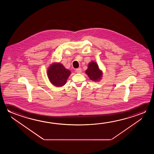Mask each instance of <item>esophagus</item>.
I'll return each mask as SVG.
<instances>
[{
    "instance_id": "34e87169",
    "label": "esophagus",
    "mask_w": 154,
    "mask_h": 154,
    "mask_svg": "<svg viewBox=\"0 0 154 154\" xmlns=\"http://www.w3.org/2000/svg\"><path fill=\"white\" fill-rule=\"evenodd\" d=\"M76 72L77 73H81V72H82V69H81V68L77 69L76 70Z\"/></svg>"
}]
</instances>
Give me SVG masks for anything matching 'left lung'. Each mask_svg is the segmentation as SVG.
Instances as JSON below:
<instances>
[{
  "label": "left lung",
  "instance_id": "8db88e82",
  "mask_svg": "<svg viewBox=\"0 0 154 154\" xmlns=\"http://www.w3.org/2000/svg\"><path fill=\"white\" fill-rule=\"evenodd\" d=\"M86 73L92 81H97L101 78L102 73L99 69L98 66L95 62H92L88 64V69L86 70Z\"/></svg>",
  "mask_w": 154,
  "mask_h": 154
}]
</instances>
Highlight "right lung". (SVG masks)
<instances>
[{
	"mask_svg": "<svg viewBox=\"0 0 154 154\" xmlns=\"http://www.w3.org/2000/svg\"><path fill=\"white\" fill-rule=\"evenodd\" d=\"M70 73V71L60 63L53 64L48 70V78L51 83L56 86L64 85Z\"/></svg>",
	"mask_w": 154,
	"mask_h": 154,
	"instance_id": "1",
	"label": "right lung"
}]
</instances>
